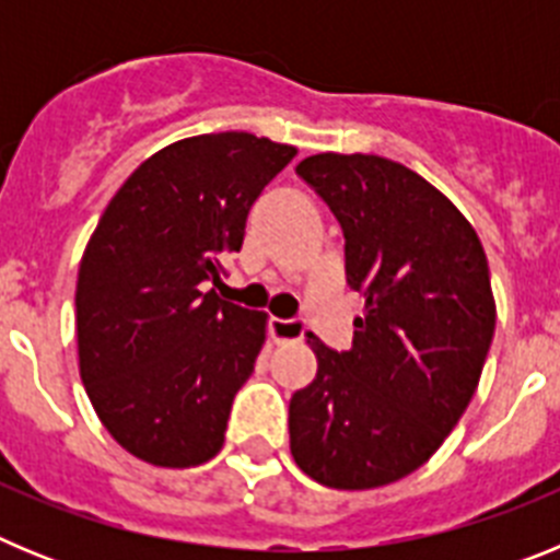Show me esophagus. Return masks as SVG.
Returning <instances> with one entry per match:
<instances>
[{
	"instance_id": "esophagus-1",
	"label": "esophagus",
	"mask_w": 560,
	"mask_h": 560,
	"mask_svg": "<svg viewBox=\"0 0 560 560\" xmlns=\"http://www.w3.org/2000/svg\"><path fill=\"white\" fill-rule=\"evenodd\" d=\"M269 330L275 341H300L308 328H305L303 319H271Z\"/></svg>"
}]
</instances>
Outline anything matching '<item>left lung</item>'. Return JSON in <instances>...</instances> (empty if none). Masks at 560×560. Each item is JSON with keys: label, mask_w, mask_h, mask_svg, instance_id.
<instances>
[{"label": "left lung", "mask_w": 560, "mask_h": 560, "mask_svg": "<svg viewBox=\"0 0 560 560\" xmlns=\"http://www.w3.org/2000/svg\"><path fill=\"white\" fill-rule=\"evenodd\" d=\"M296 176L341 224L364 314L345 353L308 334L316 378L291 395V457L319 485L368 491L427 463L471 404L497 328L488 257L463 212L400 162L316 153Z\"/></svg>", "instance_id": "8db88e82"}]
</instances>
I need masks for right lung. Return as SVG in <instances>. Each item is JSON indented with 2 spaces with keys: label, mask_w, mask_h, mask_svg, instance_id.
Returning <instances> with one entry per match:
<instances>
[{
  "label": "right lung",
  "mask_w": 560,
  "mask_h": 560,
  "mask_svg": "<svg viewBox=\"0 0 560 560\" xmlns=\"http://www.w3.org/2000/svg\"><path fill=\"white\" fill-rule=\"evenodd\" d=\"M294 156V145L246 131L173 142L122 182L89 237L78 368L106 432L137 459L192 468L224 446L266 314L205 283H219L249 207Z\"/></svg>",
  "instance_id": "1"
}]
</instances>
